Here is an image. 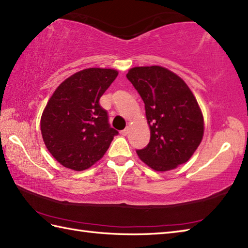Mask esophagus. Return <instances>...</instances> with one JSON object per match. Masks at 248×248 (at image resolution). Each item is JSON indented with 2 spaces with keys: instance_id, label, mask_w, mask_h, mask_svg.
<instances>
[{
  "instance_id": "1",
  "label": "esophagus",
  "mask_w": 248,
  "mask_h": 248,
  "mask_svg": "<svg viewBox=\"0 0 248 248\" xmlns=\"http://www.w3.org/2000/svg\"><path fill=\"white\" fill-rule=\"evenodd\" d=\"M129 133V128H125L124 130H123V131H120V134H122L123 136H125L126 134Z\"/></svg>"
}]
</instances>
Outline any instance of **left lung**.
<instances>
[{"label":"left lung","instance_id":"left-lung-1","mask_svg":"<svg viewBox=\"0 0 248 248\" xmlns=\"http://www.w3.org/2000/svg\"><path fill=\"white\" fill-rule=\"evenodd\" d=\"M126 78L145 103L150 141L136 153L155 171L176 168L192 156L202 141L204 119L188 85L165 67L131 68Z\"/></svg>","mask_w":248,"mask_h":248}]
</instances>
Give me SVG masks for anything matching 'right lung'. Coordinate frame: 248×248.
Segmentation results:
<instances>
[{
  "label": "right lung",
  "instance_id": "obj_1",
  "mask_svg": "<svg viewBox=\"0 0 248 248\" xmlns=\"http://www.w3.org/2000/svg\"><path fill=\"white\" fill-rule=\"evenodd\" d=\"M117 75L111 68H86L64 80L50 97L41 117V133L62 166L75 171L90 168L118 135L99 103Z\"/></svg>",
  "mask_w": 248,
  "mask_h": 248
}]
</instances>
